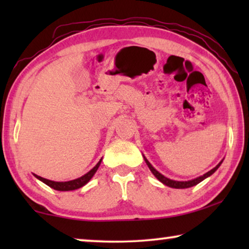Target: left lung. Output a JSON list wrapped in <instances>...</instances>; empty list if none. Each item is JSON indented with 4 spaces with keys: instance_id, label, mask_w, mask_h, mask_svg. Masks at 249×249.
Listing matches in <instances>:
<instances>
[{
    "instance_id": "left-lung-1",
    "label": "left lung",
    "mask_w": 249,
    "mask_h": 249,
    "mask_svg": "<svg viewBox=\"0 0 249 249\" xmlns=\"http://www.w3.org/2000/svg\"><path fill=\"white\" fill-rule=\"evenodd\" d=\"M144 156V155H142ZM144 160H145V162H146V164H147V166L149 168V170H151L152 171V173L153 175H154L156 178H158L160 181H161L163 185H165V186H168V187H171V188H177V189H183V188H189V187H193V186H196L197 183H199L200 181H203L204 179H206L207 177H210V176H212L214 172L216 171L217 169H219V166L221 165V163H222V161H221L219 164H217L215 168H213L212 170H211V171H209V172H206L205 175H203V176H200V177H198V178H196V179H193V180H188V181H176V180H171V179H169V178H166V177H164L163 175H161V173H160L158 170H155L154 168H153V165L151 164V163H149L148 161H147V159L145 158L144 156Z\"/></svg>"
}]
</instances>
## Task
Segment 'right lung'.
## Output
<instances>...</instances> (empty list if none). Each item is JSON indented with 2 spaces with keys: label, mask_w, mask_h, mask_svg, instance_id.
I'll return each mask as SVG.
<instances>
[{
  "label": "right lung",
  "mask_w": 249,
  "mask_h": 249,
  "mask_svg": "<svg viewBox=\"0 0 249 249\" xmlns=\"http://www.w3.org/2000/svg\"><path fill=\"white\" fill-rule=\"evenodd\" d=\"M102 162V159L100 160V162L97 163L96 165L94 166L93 169L90 170V171H88L86 175H84L83 177H80V178H77L74 180H70V181H64V182H59V181H52V180H49V179H45V178H42V177L37 176V175H34L36 177L37 179L40 180V181H43L45 185H47L51 188L55 189V190H60V192H69V190H74V189H78L80 188V187H83L86 185V183L89 181V180L93 178V176L95 175V172L97 171L98 166H100Z\"/></svg>",
  "instance_id": "obj_1"
}]
</instances>
